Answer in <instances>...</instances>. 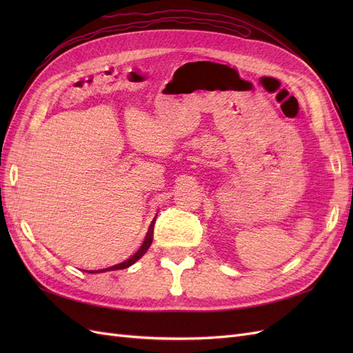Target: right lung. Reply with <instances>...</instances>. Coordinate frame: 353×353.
<instances>
[{
  "instance_id": "right-lung-1",
  "label": "right lung",
  "mask_w": 353,
  "mask_h": 353,
  "mask_svg": "<svg viewBox=\"0 0 353 353\" xmlns=\"http://www.w3.org/2000/svg\"><path fill=\"white\" fill-rule=\"evenodd\" d=\"M154 221H156V219H153L150 228H148V232H147V236H145V239H144V241H143V244H141V248L138 249V250L131 256V258H128V259L122 261L121 263H114V265H112V266H104V268H101V270H88L87 272H90V274H97V272H105V271L125 270V268H128V266H131L132 263H135L138 259L141 258V256H144V253L148 250V248H150V244H152V241H153V227H154Z\"/></svg>"
}]
</instances>
